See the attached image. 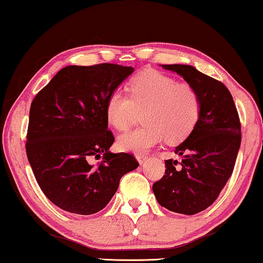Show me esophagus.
I'll use <instances>...</instances> for the list:
<instances>
[{
  "instance_id": "34e87169",
  "label": "esophagus",
  "mask_w": 263,
  "mask_h": 263,
  "mask_svg": "<svg viewBox=\"0 0 263 263\" xmlns=\"http://www.w3.org/2000/svg\"><path fill=\"white\" fill-rule=\"evenodd\" d=\"M136 158H137V160H138L139 164H143V163L145 162V160L147 159V157L144 156V155H137Z\"/></svg>"
}]
</instances>
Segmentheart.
Masks as SVG:
<instances>
[{
  "instance_id": "heart-1",
  "label": "heart",
  "mask_w": 263,
  "mask_h": 263,
  "mask_svg": "<svg viewBox=\"0 0 263 263\" xmlns=\"http://www.w3.org/2000/svg\"><path fill=\"white\" fill-rule=\"evenodd\" d=\"M143 109V126L123 133L117 140L121 151L143 155L164 138L167 143L186 138L201 115V97L189 84L147 70L130 81L128 96L116 89L105 105L107 121L119 131L126 130L136 111Z\"/></svg>"
}]
</instances>
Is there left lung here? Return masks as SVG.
<instances>
[{
	"label": "left lung",
	"mask_w": 263,
	"mask_h": 263,
	"mask_svg": "<svg viewBox=\"0 0 263 263\" xmlns=\"http://www.w3.org/2000/svg\"><path fill=\"white\" fill-rule=\"evenodd\" d=\"M176 72L201 97L194 130L165 160V175L152 185L157 201L174 213L195 215L216 201L233 174L241 145V124L232 94L221 81L189 65H162Z\"/></svg>",
	"instance_id": "obj_1"
}]
</instances>
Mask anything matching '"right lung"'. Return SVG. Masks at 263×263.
<instances>
[{
	"mask_svg": "<svg viewBox=\"0 0 263 263\" xmlns=\"http://www.w3.org/2000/svg\"><path fill=\"white\" fill-rule=\"evenodd\" d=\"M135 68L115 64L67 66L30 105L26 151L46 197L78 215L107 205L125 174L138 167L130 154H112L107 97ZM102 162L94 167V159Z\"/></svg>",
	"mask_w": 263,
	"mask_h": 263,
	"instance_id": "1",
	"label": "right lung"
}]
</instances>
